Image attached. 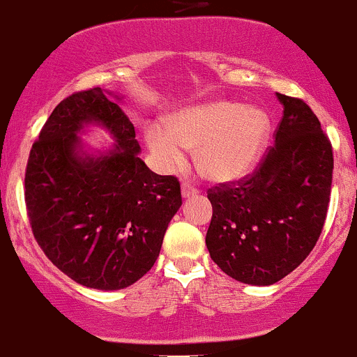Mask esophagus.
Returning a JSON list of instances; mask_svg holds the SVG:
<instances>
[{
  "label": "esophagus",
  "mask_w": 357,
  "mask_h": 357,
  "mask_svg": "<svg viewBox=\"0 0 357 357\" xmlns=\"http://www.w3.org/2000/svg\"><path fill=\"white\" fill-rule=\"evenodd\" d=\"M197 194V189H194L189 183H182V195L183 197H192V195Z\"/></svg>",
  "instance_id": "esophagus-1"
}]
</instances>
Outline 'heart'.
Wrapping results in <instances>:
<instances>
[{
  "mask_svg": "<svg viewBox=\"0 0 357 357\" xmlns=\"http://www.w3.org/2000/svg\"><path fill=\"white\" fill-rule=\"evenodd\" d=\"M271 122L257 107L214 100L182 110L167 126L151 124L146 143L165 172L185 163V149H195L199 174L213 182H231L247 175L259 162Z\"/></svg>",
  "mask_w": 357,
  "mask_h": 357,
  "instance_id": "1",
  "label": "heart"
}]
</instances>
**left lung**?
Segmentation results:
<instances>
[{"mask_svg": "<svg viewBox=\"0 0 357 357\" xmlns=\"http://www.w3.org/2000/svg\"><path fill=\"white\" fill-rule=\"evenodd\" d=\"M278 98L284 112L259 168L208 190L211 259L229 278L254 286L281 281L310 255L331 202V141L305 102Z\"/></svg>", "mask_w": 357, "mask_h": 357, "instance_id": "obj_1", "label": "left lung"}]
</instances>
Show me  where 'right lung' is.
<instances>
[{"label": "right lung", "mask_w": 357, "mask_h": 357, "mask_svg": "<svg viewBox=\"0 0 357 357\" xmlns=\"http://www.w3.org/2000/svg\"><path fill=\"white\" fill-rule=\"evenodd\" d=\"M102 88L76 91L52 110L30 149L25 204L47 259L78 284L124 289L156 262L182 206L178 180L137 156L132 122ZM107 128L116 148L90 155L77 132Z\"/></svg>", "instance_id": "obj_1"}]
</instances>
